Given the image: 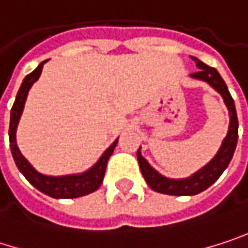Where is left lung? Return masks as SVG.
Returning a JSON list of instances; mask_svg holds the SVG:
<instances>
[{"label":"left lung","mask_w":248,"mask_h":248,"mask_svg":"<svg viewBox=\"0 0 248 248\" xmlns=\"http://www.w3.org/2000/svg\"><path fill=\"white\" fill-rule=\"evenodd\" d=\"M192 60L197 63V67L200 70L197 73H192L191 77L207 81L213 89H216L221 94L224 103L228 109L230 124H228L227 136L224 138L223 145L218 149L217 155L198 172H195L188 178H184V179H171V178L161 175L158 171H155L148 164V161L142 156L140 148L138 149L136 156H138L139 168H140V172L143 175L146 184L154 191L167 194V195H195V194L202 192L208 186H211L220 178L224 170L228 167V164L234 155V151L237 146V139H238V119H237L235 105H234V100L228 92V87L223 80V77L214 67L207 66L205 63L200 62L197 57H192Z\"/></svg>","instance_id":"8db88e82"}]
</instances>
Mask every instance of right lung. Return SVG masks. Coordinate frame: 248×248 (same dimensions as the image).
I'll list each match as a JSON object with an SVG mask.
<instances>
[{"label": "right lung", "mask_w": 248, "mask_h": 248, "mask_svg": "<svg viewBox=\"0 0 248 248\" xmlns=\"http://www.w3.org/2000/svg\"><path fill=\"white\" fill-rule=\"evenodd\" d=\"M46 62L47 60L41 62L34 72H31L30 75L25 76V78L21 83V87H20V90L17 93L16 102L13 105L11 119H10V130H8L11 154H13V158H14L16 165L20 170V172L24 175L27 181L32 186H35L43 194H46V195H48L51 198H77V197H83V195L94 192L102 185L103 176H105V172H106V167H108V161H109L110 155L113 154V149L118 145V139L103 152V155L99 158V161L90 170H87L86 172L75 173V175H63V176H48V175H43L38 171H35L32 168V165L23 156V154L20 152V149L17 146L16 132H17V126H18L23 109H24L28 90L34 84V81L38 80Z\"/></svg>", "instance_id": "right-lung-1"}]
</instances>
